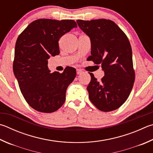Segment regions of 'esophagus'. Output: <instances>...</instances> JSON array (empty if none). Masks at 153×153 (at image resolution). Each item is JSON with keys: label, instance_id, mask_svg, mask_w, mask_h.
<instances>
[{"label": "esophagus", "instance_id": "1", "mask_svg": "<svg viewBox=\"0 0 153 153\" xmlns=\"http://www.w3.org/2000/svg\"><path fill=\"white\" fill-rule=\"evenodd\" d=\"M76 72H77V74L79 75V74H81L82 72H83V71L81 70V69H76Z\"/></svg>", "mask_w": 153, "mask_h": 153}]
</instances>
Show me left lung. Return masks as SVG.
Returning <instances> with one entry per match:
<instances>
[{
	"label": "left lung",
	"instance_id": "left-lung-1",
	"mask_svg": "<svg viewBox=\"0 0 153 153\" xmlns=\"http://www.w3.org/2000/svg\"><path fill=\"white\" fill-rule=\"evenodd\" d=\"M77 23L91 39V55L88 60L101 65L105 75L98 81L90 73L89 98L103 112L118 109L128 98L135 79L128 39L111 20H77Z\"/></svg>",
	"mask_w": 153,
	"mask_h": 153
}]
</instances>
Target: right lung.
Segmentation results:
<instances>
[{
	"mask_svg": "<svg viewBox=\"0 0 153 153\" xmlns=\"http://www.w3.org/2000/svg\"><path fill=\"white\" fill-rule=\"evenodd\" d=\"M77 27L74 20L40 19L33 21L16 41L13 72L26 102L41 112L51 113L62 107L76 69L66 67L63 73H51L48 59L59 54V40Z\"/></svg>",
	"mask_w": 153,
	"mask_h": 153,
	"instance_id": "add662e5",
	"label": "right lung"
}]
</instances>
